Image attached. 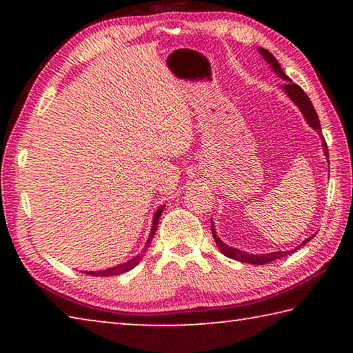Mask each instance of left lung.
<instances>
[{
  "mask_svg": "<svg viewBox=\"0 0 353 353\" xmlns=\"http://www.w3.org/2000/svg\"><path fill=\"white\" fill-rule=\"evenodd\" d=\"M260 52H261V56L265 57V61L271 65V68H272L274 71H276V73H277L280 77H282L283 81H286V83H285V85H282V88L286 92V94H288V97H290L292 101H294L296 105H299V109L302 110L303 117H305L307 123L310 124V126H312L314 130H318L319 135H321L319 117H318V113H316L314 107H313V104H312V101H310V98L307 97L305 92H303L302 88L299 87V85H296V83L291 82L290 77L283 73V70H282V67H280V65H279L277 59L274 57L270 51L265 50V48H260ZM321 140H322V148H324V152H325V155L328 157V148H327V143H325L324 137H322V135H321ZM212 234H213L214 241H216V244H218V248L221 249V252H223L225 256H229V259L236 260V261H241V263H252V265H266V263L276 261L277 259H282V256L290 255V254H292V250H296V249H292V250H286V252H271V254H263V255L246 254V252H243V250H238V249H234V248L227 246L225 243L221 241L219 238L216 236V232H214L213 221H212ZM312 238H313V236H310L308 240H305V241H303V243L301 244V246H303V244L308 243L310 240H312Z\"/></svg>",
  "mask_w": 353,
  "mask_h": 353,
  "instance_id": "8db88e82",
  "label": "left lung"
}]
</instances>
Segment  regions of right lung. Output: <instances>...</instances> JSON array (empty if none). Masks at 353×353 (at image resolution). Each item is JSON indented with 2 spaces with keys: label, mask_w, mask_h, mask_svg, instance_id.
Listing matches in <instances>:
<instances>
[{
  "label": "right lung",
  "mask_w": 353,
  "mask_h": 353,
  "mask_svg": "<svg viewBox=\"0 0 353 353\" xmlns=\"http://www.w3.org/2000/svg\"><path fill=\"white\" fill-rule=\"evenodd\" d=\"M163 208H165V205H163V207H160L159 210L155 212V214H154L152 230H151V235H149V240H148L146 248L149 246V243L152 241V238H154L155 230H157L159 218L162 216V212H163ZM141 256H143V255L135 256V259L129 260V261H126V263H123V265H118V266H115V268H109V270H104V271H90V272H85V274H92V276H94V277H109V276H119V274H123V272H128V271L132 270V268H135L137 265H139V263L141 261Z\"/></svg>",
  "instance_id": "add662e5"
}]
</instances>
